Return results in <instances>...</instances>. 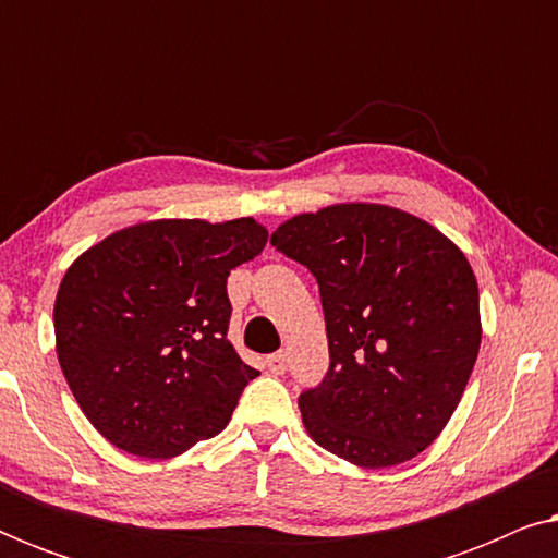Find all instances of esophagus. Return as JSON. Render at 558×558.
Returning a JSON list of instances; mask_svg holds the SVG:
<instances>
[{
  "mask_svg": "<svg viewBox=\"0 0 558 558\" xmlns=\"http://www.w3.org/2000/svg\"><path fill=\"white\" fill-rule=\"evenodd\" d=\"M266 368H269L274 376H281L287 371V355L284 353H274L266 357Z\"/></svg>",
  "mask_w": 558,
  "mask_h": 558,
  "instance_id": "34e87169",
  "label": "esophagus"
}]
</instances>
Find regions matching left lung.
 Here are the masks:
<instances>
[{"label": "left lung", "instance_id": "8db88e82", "mask_svg": "<svg viewBox=\"0 0 558 558\" xmlns=\"http://www.w3.org/2000/svg\"><path fill=\"white\" fill-rule=\"evenodd\" d=\"M271 243L315 274L323 300L330 371L300 396L310 437L365 470L424 452L483 340L468 256L426 220L378 203L300 213Z\"/></svg>", "mask_w": 558, "mask_h": 558}]
</instances>
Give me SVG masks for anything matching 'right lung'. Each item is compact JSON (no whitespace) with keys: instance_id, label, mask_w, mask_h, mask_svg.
Wrapping results in <instances>:
<instances>
[{"instance_id":"obj_1","label":"right lung","mask_w":558,"mask_h":558,"mask_svg":"<svg viewBox=\"0 0 558 558\" xmlns=\"http://www.w3.org/2000/svg\"><path fill=\"white\" fill-rule=\"evenodd\" d=\"M254 218H159L106 235L58 287L60 368L96 432L147 460H170L231 422L258 376L228 340L231 269L258 256Z\"/></svg>"}]
</instances>
